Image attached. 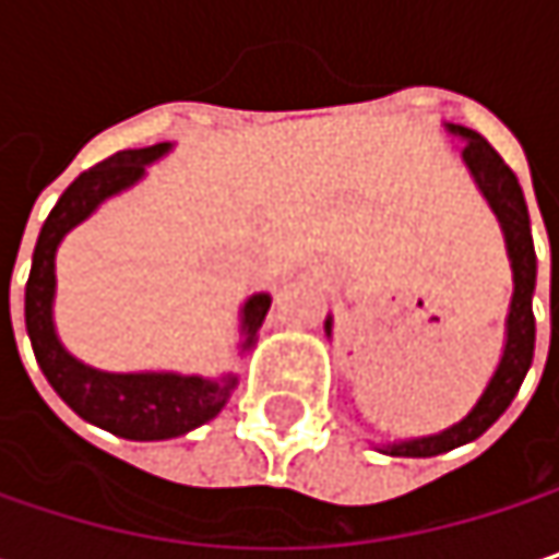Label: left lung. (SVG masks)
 I'll return each mask as SVG.
<instances>
[{"mask_svg":"<svg viewBox=\"0 0 559 559\" xmlns=\"http://www.w3.org/2000/svg\"><path fill=\"white\" fill-rule=\"evenodd\" d=\"M443 129L450 135H456L463 145V165L469 170L473 183L479 187L483 200L489 203V210L496 213L504 236V252L511 262V304H508V317H504V343L499 366L492 372V379L486 382V389L479 394V401L469 407L466 417H460L456 424H450L440 433H427V437H407V440H394L379 447L382 453L391 456H437L447 450H456L463 443H473L476 437H483L504 411L514 401V394L521 389L531 359H534V284H537V255H534V239H531V216H527V203L521 193L518 177L502 162V155L473 129L466 126H453L443 122ZM326 336H333V317H326L323 323Z\"/></svg>","mask_w":559,"mask_h":559,"instance_id":"left-lung-1","label":"left lung"}]
</instances>
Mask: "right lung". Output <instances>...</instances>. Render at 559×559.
Instances as JSON below:
<instances>
[{
	"mask_svg": "<svg viewBox=\"0 0 559 559\" xmlns=\"http://www.w3.org/2000/svg\"><path fill=\"white\" fill-rule=\"evenodd\" d=\"M170 142L152 148L116 152L103 165L83 170L57 200L51 216L41 226L32 275L25 284V326L35 349V359L51 382V389L73 407L83 420L126 437V440H170L190 433L193 427L213 420L233 389L239 385L236 372L223 376H183V372H106L80 362L57 336L55 294H57V249L70 229L86 223L106 200L132 190L155 162L168 155ZM272 307V294L259 290L246 297L239 307V356H246L265 313Z\"/></svg>",
	"mask_w": 559,
	"mask_h": 559,
	"instance_id": "add662e5",
	"label": "right lung"
}]
</instances>
